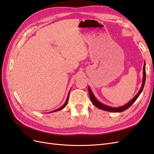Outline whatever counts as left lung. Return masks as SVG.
I'll list each match as a JSON object with an SVG mask.
<instances>
[{
  "instance_id": "obj_1",
  "label": "left lung",
  "mask_w": 154,
  "mask_h": 154,
  "mask_svg": "<svg viewBox=\"0 0 154 154\" xmlns=\"http://www.w3.org/2000/svg\"><path fill=\"white\" fill-rule=\"evenodd\" d=\"M145 80H146V68H145V62H144V66H143V77L142 86H141V87H140V88L138 93L137 94V95H136L132 99H131L128 103H126L125 105H124V106H122L120 107L109 106H108V105H106L102 103L99 102L95 97L94 94H93V92H92L91 90L90 89V88L88 86L89 95H90V97L91 99V101L96 107H97L98 108H99L100 109H103V110L110 112H122L126 110V109H127L128 108H129L131 106V105L133 104V103L135 101V100H137L138 97L139 96V95L140 94V93H141L143 90L144 84H145Z\"/></svg>"
}]
</instances>
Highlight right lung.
<instances>
[{
    "mask_svg": "<svg viewBox=\"0 0 154 154\" xmlns=\"http://www.w3.org/2000/svg\"><path fill=\"white\" fill-rule=\"evenodd\" d=\"M69 92H70V91H69V93H68V97H67V99H66V102L64 103V104L61 107H60L59 108H58V109H55V110H54V111H52V112H49V113H51V112H57V111H59V110H60V109H62L63 108H64L67 105V104H68V98H69Z\"/></svg>",
    "mask_w": 154,
    "mask_h": 154,
    "instance_id": "add662e5",
    "label": "right lung"
}]
</instances>
